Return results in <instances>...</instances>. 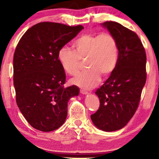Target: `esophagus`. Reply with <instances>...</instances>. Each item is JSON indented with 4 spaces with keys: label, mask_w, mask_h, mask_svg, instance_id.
Segmentation results:
<instances>
[{
    "label": "esophagus",
    "mask_w": 159,
    "mask_h": 159,
    "mask_svg": "<svg viewBox=\"0 0 159 159\" xmlns=\"http://www.w3.org/2000/svg\"><path fill=\"white\" fill-rule=\"evenodd\" d=\"M80 93H81L82 94H83V95H87V94H88V91L84 90H83V89H81V90H80Z\"/></svg>",
    "instance_id": "obj_1"
}]
</instances>
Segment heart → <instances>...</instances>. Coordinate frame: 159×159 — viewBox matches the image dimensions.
Here are the masks:
<instances>
[{
  "label": "heart",
  "instance_id": "obj_1",
  "mask_svg": "<svg viewBox=\"0 0 159 159\" xmlns=\"http://www.w3.org/2000/svg\"><path fill=\"white\" fill-rule=\"evenodd\" d=\"M75 51L63 47L58 52V61L65 72L70 75L77 74L86 61L85 71L72 78L73 84L84 89L96 86L101 80V74L108 76L116 69L119 59V46L111 34H85L73 43Z\"/></svg>",
  "mask_w": 159,
  "mask_h": 159
}]
</instances>
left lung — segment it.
Instances as JSON below:
<instances>
[{"label":"left lung","instance_id":"8db88e82","mask_svg":"<svg viewBox=\"0 0 159 159\" xmlns=\"http://www.w3.org/2000/svg\"><path fill=\"white\" fill-rule=\"evenodd\" d=\"M101 25L116 38L119 59L115 70L95 93L100 107L90 118L99 129L113 132L125 127L138 107L146 81V54L135 32L115 21Z\"/></svg>","mask_w":159,"mask_h":159}]
</instances>
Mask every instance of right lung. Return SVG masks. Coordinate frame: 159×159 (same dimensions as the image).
I'll return each mask as SVG.
<instances>
[{
  "mask_svg": "<svg viewBox=\"0 0 159 159\" xmlns=\"http://www.w3.org/2000/svg\"><path fill=\"white\" fill-rule=\"evenodd\" d=\"M84 27L40 22L23 34L14 56V85L17 106L34 129L53 131L64 123L71 98L79 88H64L66 74L58 52Z\"/></svg>",
  "mask_w": 159,
  "mask_h": 159,
  "instance_id": "add662e5",
  "label": "right lung"
}]
</instances>
